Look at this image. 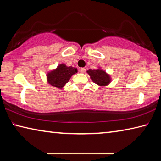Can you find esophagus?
I'll return each instance as SVG.
<instances>
[{"label":"esophagus","instance_id":"esophagus-1","mask_svg":"<svg viewBox=\"0 0 161 161\" xmlns=\"http://www.w3.org/2000/svg\"><path fill=\"white\" fill-rule=\"evenodd\" d=\"M80 72H81V73H85L86 69H85V68H81V69H80Z\"/></svg>","mask_w":161,"mask_h":161}]
</instances>
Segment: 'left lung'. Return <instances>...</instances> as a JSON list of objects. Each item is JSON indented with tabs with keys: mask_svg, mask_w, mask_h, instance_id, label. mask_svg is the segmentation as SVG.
<instances>
[{
	"mask_svg": "<svg viewBox=\"0 0 161 161\" xmlns=\"http://www.w3.org/2000/svg\"><path fill=\"white\" fill-rule=\"evenodd\" d=\"M90 76L92 80L101 86H107L111 82L110 76L100 69H89L86 72Z\"/></svg>",
	"mask_w": 161,
	"mask_h": 161,
	"instance_id": "8db88e82",
	"label": "left lung"
}]
</instances>
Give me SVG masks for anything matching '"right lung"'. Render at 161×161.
I'll use <instances>...</instances> for the list:
<instances>
[{
  "mask_svg": "<svg viewBox=\"0 0 161 161\" xmlns=\"http://www.w3.org/2000/svg\"><path fill=\"white\" fill-rule=\"evenodd\" d=\"M77 72V68L67 67L64 64H61L56 69L48 73L47 81L52 86L62 89L64 84L69 81L70 77Z\"/></svg>",
  "mask_w": 161,
  "mask_h": 161,
  "instance_id": "obj_1",
  "label": "right lung"
}]
</instances>
